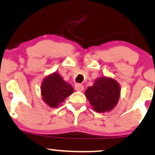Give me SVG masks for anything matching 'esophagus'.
<instances>
[{"instance_id":"1","label":"esophagus","mask_w":155,"mask_h":155,"mask_svg":"<svg viewBox=\"0 0 155 155\" xmlns=\"http://www.w3.org/2000/svg\"><path fill=\"white\" fill-rule=\"evenodd\" d=\"M74 88H75V89L77 91H83L84 90V87L82 84H75V86H74Z\"/></svg>"}]
</instances>
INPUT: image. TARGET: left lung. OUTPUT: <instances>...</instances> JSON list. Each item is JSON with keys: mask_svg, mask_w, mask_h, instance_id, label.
Returning a JSON list of instances; mask_svg holds the SVG:
<instances>
[{"mask_svg": "<svg viewBox=\"0 0 155 155\" xmlns=\"http://www.w3.org/2000/svg\"><path fill=\"white\" fill-rule=\"evenodd\" d=\"M85 95L96 112H109L117 104L120 87L112 78H99L92 87H89L86 90Z\"/></svg>", "mask_w": 155, "mask_h": 155, "instance_id": "obj_1", "label": "left lung"}]
</instances>
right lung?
I'll use <instances>...</instances> for the list:
<instances>
[{
    "mask_svg": "<svg viewBox=\"0 0 155 155\" xmlns=\"http://www.w3.org/2000/svg\"><path fill=\"white\" fill-rule=\"evenodd\" d=\"M42 95L44 101L51 107H57L74 89L57 73L47 76L42 84Z\"/></svg>",
    "mask_w": 155,
    "mask_h": 155,
    "instance_id": "1",
    "label": "right lung"
}]
</instances>
